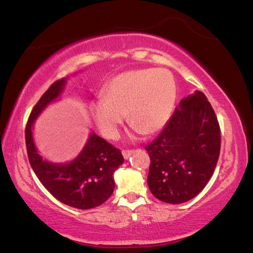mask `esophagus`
<instances>
[{
    "label": "esophagus",
    "instance_id": "obj_1",
    "mask_svg": "<svg viewBox=\"0 0 253 253\" xmlns=\"http://www.w3.org/2000/svg\"><path fill=\"white\" fill-rule=\"evenodd\" d=\"M132 154H133V151H132V150H123L122 151V155H123V158L124 159L130 158Z\"/></svg>",
    "mask_w": 253,
    "mask_h": 253
}]
</instances>
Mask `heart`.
<instances>
[{
  "instance_id": "heart-1",
  "label": "heart",
  "mask_w": 253,
  "mask_h": 253,
  "mask_svg": "<svg viewBox=\"0 0 253 253\" xmlns=\"http://www.w3.org/2000/svg\"><path fill=\"white\" fill-rule=\"evenodd\" d=\"M175 78L166 69H136L120 74L102 90L103 99L89 105L95 126L104 138L114 139L127 123L143 134H154L168 122L176 101Z\"/></svg>"
}]
</instances>
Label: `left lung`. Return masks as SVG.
I'll return each instance as SVG.
<instances>
[{"instance_id": "obj_1", "label": "left lung", "mask_w": 253, "mask_h": 253, "mask_svg": "<svg viewBox=\"0 0 253 253\" xmlns=\"http://www.w3.org/2000/svg\"><path fill=\"white\" fill-rule=\"evenodd\" d=\"M220 148L216 115L205 95L196 90L181 99L158 138L146 147L152 195L168 204L197 196L213 175Z\"/></svg>"}]
</instances>
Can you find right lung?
<instances>
[{"instance_id": "obj_1", "label": "right lung", "mask_w": 253, "mask_h": 253, "mask_svg": "<svg viewBox=\"0 0 253 253\" xmlns=\"http://www.w3.org/2000/svg\"><path fill=\"white\" fill-rule=\"evenodd\" d=\"M67 81L65 77L53 83L33 107L26 127L27 151L33 171L53 197L72 208L89 210L102 205L113 193V173L124 161L121 151L92 131L75 159L51 163L40 156L32 133L36 120L61 96Z\"/></svg>"}]
</instances>
